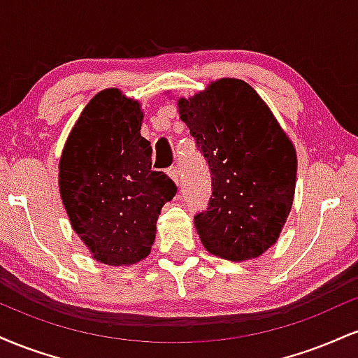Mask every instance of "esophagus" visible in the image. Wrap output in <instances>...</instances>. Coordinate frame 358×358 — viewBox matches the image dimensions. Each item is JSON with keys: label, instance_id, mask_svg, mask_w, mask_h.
I'll return each instance as SVG.
<instances>
[{"label": "esophagus", "instance_id": "34e87169", "mask_svg": "<svg viewBox=\"0 0 358 358\" xmlns=\"http://www.w3.org/2000/svg\"><path fill=\"white\" fill-rule=\"evenodd\" d=\"M166 173H168V176H170L171 180H173V182L178 185L180 183V171H178V168L176 166H170L166 170Z\"/></svg>", "mask_w": 358, "mask_h": 358}]
</instances>
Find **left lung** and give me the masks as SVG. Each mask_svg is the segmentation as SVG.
I'll use <instances>...</instances> for the list:
<instances>
[{"mask_svg": "<svg viewBox=\"0 0 358 358\" xmlns=\"http://www.w3.org/2000/svg\"><path fill=\"white\" fill-rule=\"evenodd\" d=\"M180 117L208 162L212 196L196 213L205 249L229 261L266 252L281 234L296 187V151L248 82L220 79L188 99Z\"/></svg>", "mask_w": 358, "mask_h": 358, "instance_id": "left-lung-1", "label": "left lung"}]
</instances>
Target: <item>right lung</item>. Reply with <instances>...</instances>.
<instances>
[{"mask_svg":"<svg viewBox=\"0 0 358 358\" xmlns=\"http://www.w3.org/2000/svg\"><path fill=\"white\" fill-rule=\"evenodd\" d=\"M143 110L119 89L101 90L72 127L59 163V187L72 229L96 261L129 266L146 259L162 207L176 187L151 170Z\"/></svg>","mask_w":358,"mask_h":358,"instance_id":"add662e5","label":"right lung"}]
</instances>
